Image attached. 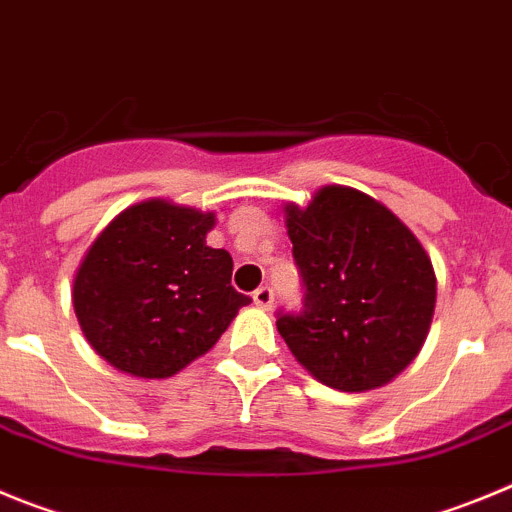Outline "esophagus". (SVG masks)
I'll list each match as a JSON object with an SVG mask.
<instances>
[{
  "mask_svg": "<svg viewBox=\"0 0 512 512\" xmlns=\"http://www.w3.org/2000/svg\"><path fill=\"white\" fill-rule=\"evenodd\" d=\"M273 288H270V285H260V288L255 290V293H252V301H255V306H260V308H270L273 306Z\"/></svg>",
  "mask_w": 512,
  "mask_h": 512,
  "instance_id": "obj_1",
  "label": "esophagus"
}]
</instances>
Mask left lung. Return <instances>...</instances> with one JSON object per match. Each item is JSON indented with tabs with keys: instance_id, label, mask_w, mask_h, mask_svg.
I'll return each mask as SVG.
<instances>
[{
	"instance_id": "left-lung-1",
	"label": "left lung",
	"mask_w": 512,
	"mask_h": 512,
	"mask_svg": "<svg viewBox=\"0 0 512 512\" xmlns=\"http://www.w3.org/2000/svg\"><path fill=\"white\" fill-rule=\"evenodd\" d=\"M306 301L278 313L293 357L329 388L365 393L411 365L436 306V275L416 234L362 191L324 186L285 206Z\"/></svg>"
}]
</instances>
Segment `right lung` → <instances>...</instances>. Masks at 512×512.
Returning <instances> with one entry per match:
<instances>
[{
  "mask_svg": "<svg viewBox=\"0 0 512 512\" xmlns=\"http://www.w3.org/2000/svg\"><path fill=\"white\" fill-rule=\"evenodd\" d=\"M214 211L150 199L94 239L73 278V311L99 357L160 380L209 352L250 298L232 288V255L206 245Z\"/></svg>",
  "mask_w": 512,
  "mask_h": 512,
  "instance_id": "1",
  "label": "right lung"
}]
</instances>
